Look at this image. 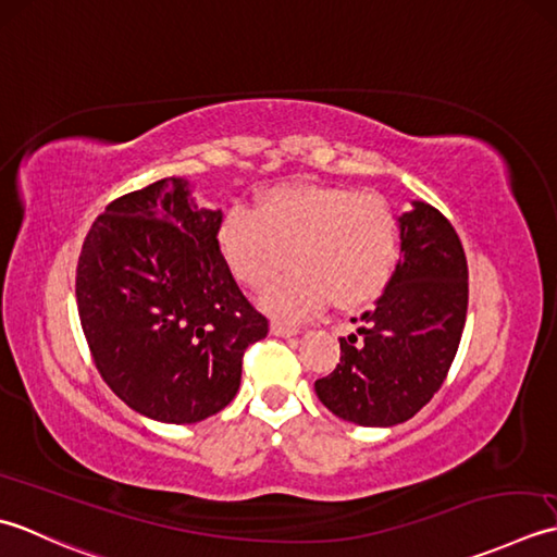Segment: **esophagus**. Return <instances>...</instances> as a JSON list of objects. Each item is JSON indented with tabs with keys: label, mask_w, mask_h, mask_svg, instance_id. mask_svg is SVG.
Here are the masks:
<instances>
[{
	"label": "esophagus",
	"mask_w": 557,
	"mask_h": 557,
	"mask_svg": "<svg viewBox=\"0 0 557 557\" xmlns=\"http://www.w3.org/2000/svg\"><path fill=\"white\" fill-rule=\"evenodd\" d=\"M271 334L281 336V338L298 336L300 334V326H293V324H286V322H274V324H271Z\"/></svg>",
	"instance_id": "obj_1"
}]
</instances>
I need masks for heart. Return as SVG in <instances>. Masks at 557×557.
I'll return each instance as SVG.
<instances>
[{
	"label": "heart",
	"instance_id": "1",
	"mask_svg": "<svg viewBox=\"0 0 557 557\" xmlns=\"http://www.w3.org/2000/svg\"><path fill=\"white\" fill-rule=\"evenodd\" d=\"M219 247L233 276L264 288V308L302 317L334 300L358 308L389 286L401 257L399 221L387 201L354 187L283 185L259 199L257 213L235 207L219 225Z\"/></svg>",
	"mask_w": 557,
	"mask_h": 557
}]
</instances>
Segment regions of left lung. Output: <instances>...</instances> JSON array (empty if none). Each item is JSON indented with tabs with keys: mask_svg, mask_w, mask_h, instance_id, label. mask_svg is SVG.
I'll return each mask as SVG.
<instances>
[{
	"mask_svg": "<svg viewBox=\"0 0 557 557\" xmlns=\"http://www.w3.org/2000/svg\"><path fill=\"white\" fill-rule=\"evenodd\" d=\"M401 259L356 334L338 338L342 360L314 382L334 416L366 428L413 418L445 382L461 342L469 267L457 231L435 207L401 213Z\"/></svg>",
	"mask_w": 557,
	"mask_h": 557,
	"instance_id": "8db88e82",
	"label": "left lung"
}]
</instances>
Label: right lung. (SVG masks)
<instances>
[{"instance_id":"add662e5","label":"right lung","mask_w":557,"mask_h":557,"mask_svg":"<svg viewBox=\"0 0 557 557\" xmlns=\"http://www.w3.org/2000/svg\"><path fill=\"white\" fill-rule=\"evenodd\" d=\"M221 211L185 177L115 199L76 267V305L100 377L132 411L199 423L240 389L243 356L269 322L247 302L219 247Z\"/></svg>"}]
</instances>
